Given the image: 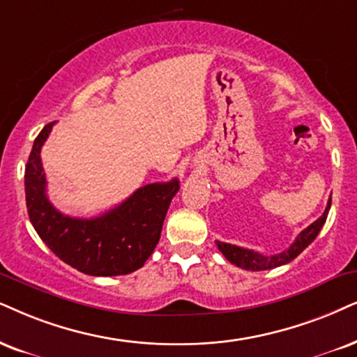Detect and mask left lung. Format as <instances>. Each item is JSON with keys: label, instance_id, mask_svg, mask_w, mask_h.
I'll return each instance as SVG.
<instances>
[{"label": "left lung", "instance_id": "obj_1", "mask_svg": "<svg viewBox=\"0 0 357 357\" xmlns=\"http://www.w3.org/2000/svg\"><path fill=\"white\" fill-rule=\"evenodd\" d=\"M329 207H331V199L328 201V206H326V209H324L321 218L314 220L311 225H308L305 231H301L300 236L295 238V242H293L287 250L280 252V254L261 255V254H259V252L232 245V243H225V242H219V241L215 243H218V249L222 252V255L225 257V259L231 261V264L237 265V267H241L243 270L260 272V270L277 268V267H280V265H285V264H288V261H291L293 259H296V257H298L301 252H303L306 247H308L310 243L314 241V238H317L324 222H326Z\"/></svg>", "mask_w": 357, "mask_h": 357}]
</instances>
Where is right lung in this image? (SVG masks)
I'll return each mask as SVG.
<instances>
[{
	"label": "right lung",
	"instance_id": "1",
	"mask_svg": "<svg viewBox=\"0 0 357 357\" xmlns=\"http://www.w3.org/2000/svg\"><path fill=\"white\" fill-rule=\"evenodd\" d=\"M54 126L49 123L34 139L24 171L29 220L43 242L62 261L93 277H115L142 268L153 254L178 179L151 183L135 191L114 209L92 219L64 215L46 194L40 148Z\"/></svg>",
	"mask_w": 357,
	"mask_h": 357
}]
</instances>
